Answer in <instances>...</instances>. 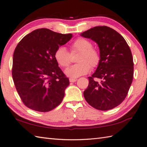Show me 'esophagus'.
Here are the masks:
<instances>
[{
    "label": "esophagus",
    "instance_id": "1",
    "mask_svg": "<svg viewBox=\"0 0 147 147\" xmlns=\"http://www.w3.org/2000/svg\"><path fill=\"white\" fill-rule=\"evenodd\" d=\"M76 81H77V79H74V78H69V81L72 82V83Z\"/></svg>",
    "mask_w": 147,
    "mask_h": 147
}]
</instances>
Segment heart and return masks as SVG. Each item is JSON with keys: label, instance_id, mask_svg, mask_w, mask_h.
Returning <instances> with one entry per match:
<instances>
[{"label": "heart", "instance_id": "heart-1", "mask_svg": "<svg viewBox=\"0 0 147 147\" xmlns=\"http://www.w3.org/2000/svg\"><path fill=\"white\" fill-rule=\"evenodd\" d=\"M71 54L80 53L77 62L65 70V74L71 78H77L86 74L92 67H97L100 63V53L93 47L91 42L83 37L76 39L71 47ZM54 58L59 65L63 67L69 66L71 62V54L66 47H59L54 53Z\"/></svg>", "mask_w": 147, "mask_h": 147}]
</instances>
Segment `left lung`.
<instances>
[{"instance_id":"left-lung-1","label":"left lung","mask_w":147,"mask_h":147,"mask_svg":"<svg viewBox=\"0 0 147 147\" xmlns=\"http://www.w3.org/2000/svg\"><path fill=\"white\" fill-rule=\"evenodd\" d=\"M80 35L97 43L101 57L96 71L88 77L85 100L99 110L117 107L127 96L134 77L129 47L122 36L107 26L94 27Z\"/></svg>"}]
</instances>
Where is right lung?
<instances>
[{
  "instance_id": "right-lung-1",
  "label": "right lung",
  "mask_w": 147,
  "mask_h": 147,
  "mask_svg": "<svg viewBox=\"0 0 147 147\" xmlns=\"http://www.w3.org/2000/svg\"><path fill=\"white\" fill-rule=\"evenodd\" d=\"M72 37L71 34L42 28L28 34L16 46L12 74L17 91L27 107L47 112L62 102L69 81L58 66L54 53Z\"/></svg>"
}]
</instances>
